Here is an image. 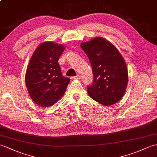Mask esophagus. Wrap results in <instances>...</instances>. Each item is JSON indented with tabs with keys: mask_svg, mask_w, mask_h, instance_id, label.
Listing matches in <instances>:
<instances>
[{
	"mask_svg": "<svg viewBox=\"0 0 157 157\" xmlns=\"http://www.w3.org/2000/svg\"><path fill=\"white\" fill-rule=\"evenodd\" d=\"M80 78H81V76H80L79 75H77L76 76H74V77H71V79H80Z\"/></svg>",
	"mask_w": 157,
	"mask_h": 157,
	"instance_id": "esophagus-1",
	"label": "esophagus"
}]
</instances>
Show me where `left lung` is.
Wrapping results in <instances>:
<instances>
[{
	"label": "left lung",
	"instance_id": "obj_1",
	"mask_svg": "<svg viewBox=\"0 0 157 157\" xmlns=\"http://www.w3.org/2000/svg\"><path fill=\"white\" fill-rule=\"evenodd\" d=\"M92 65L94 81L87 86L93 100L109 106L122 99L128 80L124 59L117 48L106 39L95 37L80 45Z\"/></svg>",
	"mask_w": 157,
	"mask_h": 157
}]
</instances>
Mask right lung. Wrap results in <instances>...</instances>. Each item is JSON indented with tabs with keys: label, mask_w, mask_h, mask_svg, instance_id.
I'll use <instances>...</instances> for the list:
<instances>
[{
	"label": "right lung",
	"mask_w": 157,
	"mask_h": 157,
	"mask_svg": "<svg viewBox=\"0 0 157 157\" xmlns=\"http://www.w3.org/2000/svg\"><path fill=\"white\" fill-rule=\"evenodd\" d=\"M65 47L52 41L39 45L33 54L25 74L28 92L41 107L56 104L63 96L70 79L63 77L58 60Z\"/></svg>",
	"instance_id": "add662e5"
}]
</instances>
